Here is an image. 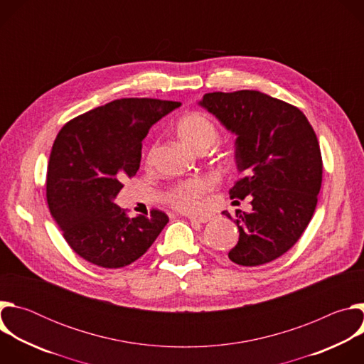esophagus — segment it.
<instances>
[{
    "label": "esophagus",
    "mask_w": 364,
    "mask_h": 364,
    "mask_svg": "<svg viewBox=\"0 0 364 364\" xmlns=\"http://www.w3.org/2000/svg\"><path fill=\"white\" fill-rule=\"evenodd\" d=\"M187 218H188V220H191V222H198V223H207V222H209V220L212 219L210 215H200V216L190 215V216H187Z\"/></svg>",
    "instance_id": "1"
}]
</instances>
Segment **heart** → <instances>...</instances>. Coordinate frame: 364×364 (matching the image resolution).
I'll return each instance as SVG.
<instances>
[{"instance_id":"1","label":"heart","mask_w":364,"mask_h":364,"mask_svg":"<svg viewBox=\"0 0 364 364\" xmlns=\"http://www.w3.org/2000/svg\"><path fill=\"white\" fill-rule=\"evenodd\" d=\"M176 132L180 141L196 152L210 148L216 142L219 135L213 121L201 112H190L184 115L177 122ZM210 188V180L204 177H196L173 187L168 193V201L180 210L191 212L197 209L203 196L209 193Z\"/></svg>"}]
</instances>
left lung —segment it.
Wrapping results in <instances>:
<instances>
[{
	"label": "left lung",
	"instance_id": "left-lung-1",
	"mask_svg": "<svg viewBox=\"0 0 364 364\" xmlns=\"http://www.w3.org/2000/svg\"><path fill=\"white\" fill-rule=\"evenodd\" d=\"M198 105L236 135L242 178L230 197L252 196V212H236L239 240L229 259L268 264L296 243L314 215L323 180L317 135L298 108L257 90L205 93Z\"/></svg>",
	"mask_w": 364,
	"mask_h": 364
}]
</instances>
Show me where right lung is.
<instances>
[{
  "mask_svg": "<svg viewBox=\"0 0 364 364\" xmlns=\"http://www.w3.org/2000/svg\"><path fill=\"white\" fill-rule=\"evenodd\" d=\"M180 102L118 99L68 122L47 168V203L69 246L85 261L117 269L135 262L159 237L168 216L129 219L115 203L122 180L139 168L142 139Z\"/></svg>",
  "mask_w": 364,
  "mask_h": 364,
  "instance_id": "right-lung-1",
  "label": "right lung"
}]
</instances>
